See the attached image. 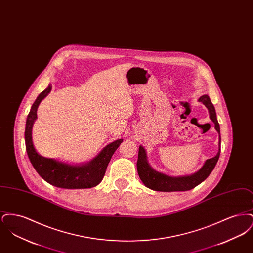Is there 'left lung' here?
I'll return each mask as SVG.
<instances>
[{
	"label": "left lung",
	"instance_id": "left-lung-1",
	"mask_svg": "<svg viewBox=\"0 0 253 253\" xmlns=\"http://www.w3.org/2000/svg\"><path fill=\"white\" fill-rule=\"evenodd\" d=\"M199 101L203 102V104L209 110L210 118L214 122L215 129L220 134V126L217 121L215 109L213 104L211 103L210 97L208 95H204L199 98ZM220 142L221 137H219V151L215 157L208 159L205 162L204 166L193 175L183 177H171L155 170L149 165L147 161L144 148L140 146L138 150V159L136 163L138 175L146 187L157 192H183L192 190L197 185H199L201 182H203L215 167L220 157Z\"/></svg>",
	"mask_w": 253,
	"mask_h": 253
}]
</instances>
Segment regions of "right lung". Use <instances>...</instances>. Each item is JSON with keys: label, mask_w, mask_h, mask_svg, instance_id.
<instances>
[{"label": "right lung", "mask_w": 253, "mask_h": 253, "mask_svg": "<svg viewBox=\"0 0 253 253\" xmlns=\"http://www.w3.org/2000/svg\"><path fill=\"white\" fill-rule=\"evenodd\" d=\"M51 88L49 85L39 95L27 116L24 138L29 160L40 176L55 187L63 189H88L95 187L102 180L111 157L121 145L122 139L107 145L96 158L84 166H71L40 156L33 146L31 131L37 119L38 106L50 93Z\"/></svg>", "instance_id": "obj_1"}]
</instances>
